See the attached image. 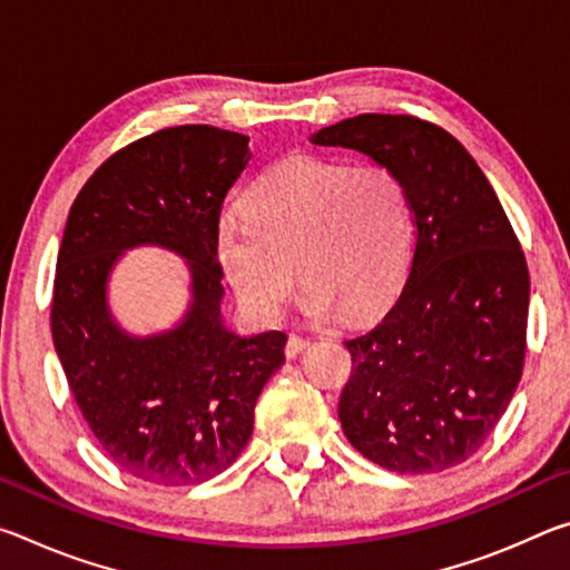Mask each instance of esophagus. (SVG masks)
<instances>
[{
	"mask_svg": "<svg viewBox=\"0 0 570 570\" xmlns=\"http://www.w3.org/2000/svg\"><path fill=\"white\" fill-rule=\"evenodd\" d=\"M308 346V340H304V336H298V334H292L288 336V342H286V356L288 360H292V356H296L298 352H304Z\"/></svg>",
	"mask_w": 570,
	"mask_h": 570,
	"instance_id": "esophagus-1",
	"label": "esophagus"
}]
</instances>
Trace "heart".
I'll return each instance as SVG.
<instances>
[{"mask_svg": "<svg viewBox=\"0 0 570 570\" xmlns=\"http://www.w3.org/2000/svg\"><path fill=\"white\" fill-rule=\"evenodd\" d=\"M244 214L218 224L216 256L238 302L258 320L282 314L294 264L314 316L340 308L344 320H362L407 278L410 193L382 163L288 158L248 188Z\"/></svg>", "mask_w": 570, "mask_h": 570, "instance_id": "b5f03b06", "label": "heart"}]
</instances>
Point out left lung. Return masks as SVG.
I'll use <instances>...</instances> for the list:
<instances>
[{
	"label": "left lung",
	"instance_id": "8db88e82",
	"mask_svg": "<svg viewBox=\"0 0 570 570\" xmlns=\"http://www.w3.org/2000/svg\"><path fill=\"white\" fill-rule=\"evenodd\" d=\"M312 142L392 168L414 216L397 302L374 330L344 342V435L404 475L460 465L495 430L523 374L530 278L515 230L485 173L435 122L364 112Z\"/></svg>",
	"mask_w": 570,
	"mask_h": 570
}]
</instances>
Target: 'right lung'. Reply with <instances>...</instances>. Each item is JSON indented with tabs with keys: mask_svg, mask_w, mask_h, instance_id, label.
<instances>
[{
	"mask_svg": "<svg viewBox=\"0 0 570 570\" xmlns=\"http://www.w3.org/2000/svg\"><path fill=\"white\" fill-rule=\"evenodd\" d=\"M248 138L176 125L102 163L67 216L52 288V340L75 404L112 465L156 485L216 478L246 448L254 407L284 364V332L238 336L220 320L216 230L248 166ZM189 258L194 304L176 331L138 341L109 320L104 284L125 247Z\"/></svg>",
	"mask_w": 570,
	"mask_h": 570,
	"instance_id": "obj_1",
	"label": "right lung"
}]
</instances>
